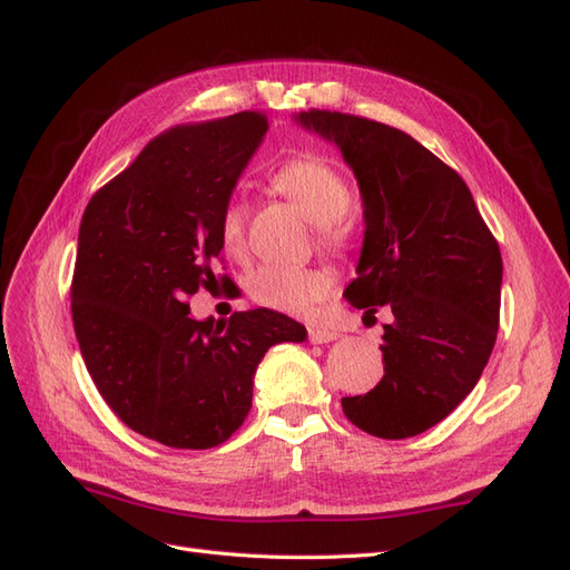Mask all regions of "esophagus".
Here are the masks:
<instances>
[{
    "label": "esophagus",
    "mask_w": 570,
    "mask_h": 570,
    "mask_svg": "<svg viewBox=\"0 0 570 570\" xmlns=\"http://www.w3.org/2000/svg\"><path fill=\"white\" fill-rule=\"evenodd\" d=\"M308 340L316 342V344H325V342H333L337 340V333L331 331V327H321V325H308Z\"/></svg>",
    "instance_id": "esophagus-1"
}]
</instances>
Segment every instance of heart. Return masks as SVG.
<instances>
[{"label":"heart","mask_w":570,"mask_h":570,"mask_svg":"<svg viewBox=\"0 0 570 570\" xmlns=\"http://www.w3.org/2000/svg\"><path fill=\"white\" fill-rule=\"evenodd\" d=\"M273 185L302 206V212L318 226V245L323 249H342L350 239L347 214L354 193L347 176L321 154H302L285 161L273 174ZM220 247L230 256L245 254L247 247V209L243 199H228L218 216ZM331 275L314 266H258L247 281L254 302L283 314H308L316 302L331 292Z\"/></svg>","instance_id":"1"}]
</instances>
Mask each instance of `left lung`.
<instances>
[{
	"mask_svg": "<svg viewBox=\"0 0 570 570\" xmlns=\"http://www.w3.org/2000/svg\"><path fill=\"white\" fill-rule=\"evenodd\" d=\"M295 120L340 147L364 199V249L344 297L385 323V375L344 396L356 428L404 440L465 400L492 354L502 254L469 185L404 130L352 114L308 109Z\"/></svg>",
	"mask_w": 570,
	"mask_h": 570,
	"instance_id": "obj_1",
	"label": "left lung"
}]
</instances>
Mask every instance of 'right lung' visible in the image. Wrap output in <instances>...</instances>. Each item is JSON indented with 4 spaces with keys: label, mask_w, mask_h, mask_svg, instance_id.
Wrapping results in <instances>:
<instances>
[{
    "label": "right lung",
    "mask_w": 570,
    "mask_h": 570,
    "mask_svg": "<svg viewBox=\"0 0 570 570\" xmlns=\"http://www.w3.org/2000/svg\"><path fill=\"white\" fill-rule=\"evenodd\" d=\"M266 130L262 111L170 128L80 220L71 314L85 366L120 421L174 450L226 442L252 409L258 361L306 337L271 308L189 316L187 297L218 285V216Z\"/></svg>",
    "instance_id": "right-lung-1"
}]
</instances>
